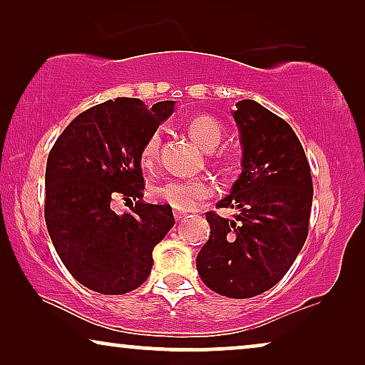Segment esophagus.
<instances>
[{"instance_id": "34e87169", "label": "esophagus", "mask_w": 365, "mask_h": 365, "mask_svg": "<svg viewBox=\"0 0 365 365\" xmlns=\"http://www.w3.org/2000/svg\"><path fill=\"white\" fill-rule=\"evenodd\" d=\"M184 217H186V212L184 211H174V219H176V221H182Z\"/></svg>"}]
</instances>
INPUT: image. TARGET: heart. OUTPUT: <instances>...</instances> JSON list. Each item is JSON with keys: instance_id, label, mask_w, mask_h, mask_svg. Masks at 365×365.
<instances>
[{"instance_id": "b5f03b06", "label": "heart", "mask_w": 365, "mask_h": 365, "mask_svg": "<svg viewBox=\"0 0 365 365\" xmlns=\"http://www.w3.org/2000/svg\"><path fill=\"white\" fill-rule=\"evenodd\" d=\"M187 131L191 138L204 149H214L222 139V126L216 118L209 114H199L187 121ZM161 131H154L148 136L141 148V164L151 169L159 159L161 151ZM214 194V184L209 178H192V179H169L154 187L153 196L158 201L166 202L178 211H192L204 199Z\"/></svg>"}]
</instances>
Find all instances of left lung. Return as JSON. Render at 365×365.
<instances>
[{
  "instance_id": "8db88e82",
  "label": "left lung",
  "mask_w": 365,
  "mask_h": 365,
  "mask_svg": "<svg viewBox=\"0 0 365 365\" xmlns=\"http://www.w3.org/2000/svg\"><path fill=\"white\" fill-rule=\"evenodd\" d=\"M242 173L216 207H236L234 221L206 212L211 236L196 266L211 291L232 299L266 292L289 271L307 239L312 176L294 129L252 99L236 103Z\"/></svg>"
}]
</instances>
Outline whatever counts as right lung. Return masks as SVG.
I'll list each match as a JSON object with an SVG mask.
<instances>
[{
    "instance_id": "add662e5",
    "label": "right lung",
    "mask_w": 365,
    "mask_h": 365,
    "mask_svg": "<svg viewBox=\"0 0 365 365\" xmlns=\"http://www.w3.org/2000/svg\"><path fill=\"white\" fill-rule=\"evenodd\" d=\"M174 101L148 108L116 98L69 123L46 163L44 219L59 259L91 291L116 296L141 286L153 267V249L174 226L171 206L138 201L118 216L111 202L141 199V148L171 116Z\"/></svg>"
}]
</instances>
